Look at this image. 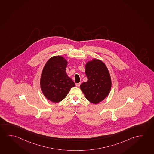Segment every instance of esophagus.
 I'll list each match as a JSON object with an SVG mask.
<instances>
[{
  "mask_svg": "<svg viewBox=\"0 0 154 154\" xmlns=\"http://www.w3.org/2000/svg\"><path fill=\"white\" fill-rule=\"evenodd\" d=\"M80 85L81 82H79V83H76V87H80Z\"/></svg>",
  "mask_w": 154,
  "mask_h": 154,
  "instance_id": "1",
  "label": "esophagus"
}]
</instances>
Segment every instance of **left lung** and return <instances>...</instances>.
Listing matches in <instances>:
<instances>
[{"mask_svg": "<svg viewBox=\"0 0 154 154\" xmlns=\"http://www.w3.org/2000/svg\"><path fill=\"white\" fill-rule=\"evenodd\" d=\"M85 69L88 80L81 85V90L89 102L97 104L110 93L112 86L110 73L105 63L97 59L88 61Z\"/></svg>", "mask_w": 154, "mask_h": 154, "instance_id": "1", "label": "left lung"}]
</instances>
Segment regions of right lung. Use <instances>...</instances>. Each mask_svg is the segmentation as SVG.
I'll return each mask as SVG.
<instances>
[{"instance_id":"right-lung-1","label":"right lung","mask_w":154,"mask_h":154,"mask_svg":"<svg viewBox=\"0 0 154 154\" xmlns=\"http://www.w3.org/2000/svg\"><path fill=\"white\" fill-rule=\"evenodd\" d=\"M68 61L61 56L49 59L42 71L40 85L42 92L48 100L59 103L63 100L75 83L66 73Z\"/></svg>"}]
</instances>
